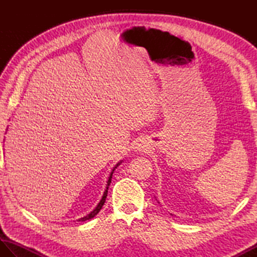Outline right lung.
<instances>
[{"mask_svg":"<svg viewBox=\"0 0 257 257\" xmlns=\"http://www.w3.org/2000/svg\"><path fill=\"white\" fill-rule=\"evenodd\" d=\"M120 165V163H118V165L113 168V170L114 169H116L118 166ZM113 170H112V172L110 173V177H109V179H108V182H107V188H106V190H105V192H103V195H102V198H101V200H100V202L99 203H98V205H97V207L96 209L92 211V212H90L88 215H86V216H84V217H81L80 220H78V221H86V220H90V219H92V217H94L95 215H97V213L100 211V209L102 207V205L105 204V201H106V198H107V193H108V188H109V184H110V182H111V178H112V173H113Z\"/></svg>","mask_w":257,"mask_h":257,"instance_id":"add662e5","label":"right lung"}]
</instances>
